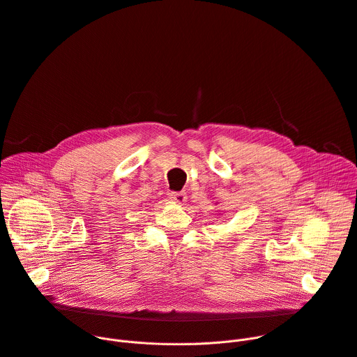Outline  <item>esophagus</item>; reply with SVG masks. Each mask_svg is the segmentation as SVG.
I'll list each match as a JSON object with an SVG mask.
<instances>
[{
  "label": "esophagus",
  "mask_w": 357,
  "mask_h": 357,
  "mask_svg": "<svg viewBox=\"0 0 357 357\" xmlns=\"http://www.w3.org/2000/svg\"><path fill=\"white\" fill-rule=\"evenodd\" d=\"M170 199L176 204H184L187 200V195L184 191H173V193H170Z\"/></svg>",
  "instance_id": "1"
}]
</instances>
